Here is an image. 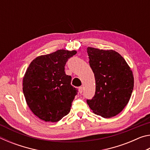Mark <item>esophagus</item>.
<instances>
[{
  "label": "esophagus",
  "instance_id": "esophagus-1",
  "mask_svg": "<svg viewBox=\"0 0 150 150\" xmlns=\"http://www.w3.org/2000/svg\"><path fill=\"white\" fill-rule=\"evenodd\" d=\"M83 91V87H80L79 88V93H82Z\"/></svg>",
  "mask_w": 150,
  "mask_h": 150
}]
</instances>
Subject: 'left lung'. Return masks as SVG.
<instances>
[{
	"instance_id": "obj_1",
	"label": "left lung",
	"mask_w": 150,
	"mask_h": 150,
	"mask_svg": "<svg viewBox=\"0 0 150 150\" xmlns=\"http://www.w3.org/2000/svg\"><path fill=\"white\" fill-rule=\"evenodd\" d=\"M87 50L96 83L95 96L87 103L96 115L105 118L115 116L130 100L134 88L132 71L115 51L91 47Z\"/></svg>"
}]
</instances>
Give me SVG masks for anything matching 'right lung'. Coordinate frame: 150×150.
Returning a JSON list of instances; mask_svg holds the SVG:
<instances>
[{
    "mask_svg": "<svg viewBox=\"0 0 150 150\" xmlns=\"http://www.w3.org/2000/svg\"><path fill=\"white\" fill-rule=\"evenodd\" d=\"M75 50H59L32 61L23 78V93L30 110L45 122H56L70 112L78 90L71 85V77L65 65Z\"/></svg>",
    "mask_w": 150,
    "mask_h": 150,
    "instance_id": "right-lung-1",
    "label": "right lung"
}]
</instances>
